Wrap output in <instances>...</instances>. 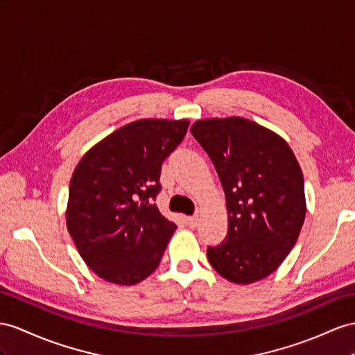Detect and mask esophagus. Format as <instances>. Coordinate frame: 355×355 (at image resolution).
<instances>
[{
  "label": "esophagus",
  "instance_id": "1",
  "mask_svg": "<svg viewBox=\"0 0 355 355\" xmlns=\"http://www.w3.org/2000/svg\"><path fill=\"white\" fill-rule=\"evenodd\" d=\"M187 223H189L190 228H196V226L199 225V216L195 214V216L187 217Z\"/></svg>",
  "mask_w": 355,
  "mask_h": 355
}]
</instances>
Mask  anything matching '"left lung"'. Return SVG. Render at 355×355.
<instances>
[{"instance_id": "obj_1", "label": "left lung", "mask_w": 355, "mask_h": 355, "mask_svg": "<svg viewBox=\"0 0 355 355\" xmlns=\"http://www.w3.org/2000/svg\"><path fill=\"white\" fill-rule=\"evenodd\" d=\"M190 133L210 156L226 198L228 234L207 249L226 280L248 285L288 257L306 216L303 172L279 135L241 116L196 121Z\"/></svg>"}]
</instances>
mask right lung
Segmentation results:
<instances>
[{"instance_id":"obj_1","label":"right lung","mask_w":355,"mask_h":355,"mask_svg":"<svg viewBox=\"0 0 355 355\" xmlns=\"http://www.w3.org/2000/svg\"><path fill=\"white\" fill-rule=\"evenodd\" d=\"M187 120H138L80 159L71 175L67 230L97 276L135 285L157 268L177 225L154 204L162 163L184 139Z\"/></svg>"}]
</instances>
